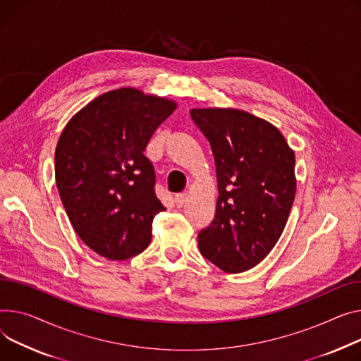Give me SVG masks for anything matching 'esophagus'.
Wrapping results in <instances>:
<instances>
[{
	"instance_id": "1",
	"label": "esophagus",
	"mask_w": 361,
	"mask_h": 361,
	"mask_svg": "<svg viewBox=\"0 0 361 361\" xmlns=\"http://www.w3.org/2000/svg\"><path fill=\"white\" fill-rule=\"evenodd\" d=\"M187 202V195L185 193H180V195H176L174 197V203L177 207H183Z\"/></svg>"
}]
</instances>
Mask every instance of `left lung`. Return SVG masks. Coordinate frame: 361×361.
Listing matches in <instances>:
<instances>
[{"label": "left lung", "instance_id": "left-lung-1", "mask_svg": "<svg viewBox=\"0 0 361 361\" xmlns=\"http://www.w3.org/2000/svg\"><path fill=\"white\" fill-rule=\"evenodd\" d=\"M218 178L212 224L199 232L204 258L226 273L255 267L277 244L295 200V154L266 120L235 109H193Z\"/></svg>", "mask_w": 361, "mask_h": 361}]
</instances>
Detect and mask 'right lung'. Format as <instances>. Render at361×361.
<instances>
[{
  "label": "right lung",
  "instance_id": "obj_1",
  "mask_svg": "<svg viewBox=\"0 0 361 361\" xmlns=\"http://www.w3.org/2000/svg\"><path fill=\"white\" fill-rule=\"evenodd\" d=\"M176 103L136 88L109 91L69 120L55 152L56 185L77 235L94 252L128 259L147 250L165 207L143 155Z\"/></svg>",
  "mask_w": 361,
  "mask_h": 361
}]
</instances>
